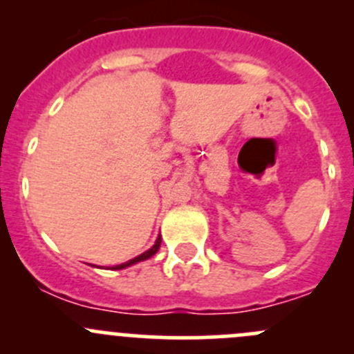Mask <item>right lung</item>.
I'll return each instance as SVG.
<instances>
[{
  "mask_svg": "<svg viewBox=\"0 0 354 354\" xmlns=\"http://www.w3.org/2000/svg\"><path fill=\"white\" fill-rule=\"evenodd\" d=\"M160 241H162V238H160V234H159V236H157V240H156V243L152 245L151 248L147 250V252L140 253V255H138V257H135V259L128 260V262H124V263H120V266H114V267H111V270H120V269H127V267H130V266H135V263H138V262H144V260L151 259L152 255H156V253H157V250H159V246H160Z\"/></svg>",
  "mask_w": 354,
  "mask_h": 354,
  "instance_id": "add662e5",
  "label": "right lung"
}]
</instances>
